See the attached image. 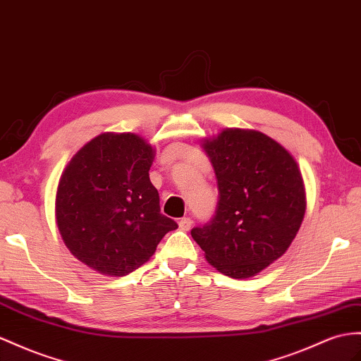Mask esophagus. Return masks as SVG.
<instances>
[{
	"label": "esophagus",
	"instance_id": "1",
	"mask_svg": "<svg viewBox=\"0 0 361 361\" xmlns=\"http://www.w3.org/2000/svg\"><path fill=\"white\" fill-rule=\"evenodd\" d=\"M178 227L181 230H184V232H188V230L192 227V219L190 218H181L178 221Z\"/></svg>",
	"mask_w": 361,
	"mask_h": 361
}]
</instances>
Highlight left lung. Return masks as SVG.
<instances>
[{
	"mask_svg": "<svg viewBox=\"0 0 361 361\" xmlns=\"http://www.w3.org/2000/svg\"><path fill=\"white\" fill-rule=\"evenodd\" d=\"M214 166L219 202L210 224L192 238L210 265L247 279L288 250L307 209L298 163L271 137L255 129L226 128L201 142Z\"/></svg>",
	"mask_w": 361,
	"mask_h": 361,
	"instance_id": "obj_1",
	"label": "left lung"
}]
</instances>
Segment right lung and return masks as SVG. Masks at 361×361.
<instances>
[{
  "label": "right lung",
  "instance_id": "1",
  "mask_svg": "<svg viewBox=\"0 0 361 361\" xmlns=\"http://www.w3.org/2000/svg\"><path fill=\"white\" fill-rule=\"evenodd\" d=\"M155 149L133 133H104L71 157L58 183L54 218L70 253L105 276L151 259L178 226L160 214L149 180Z\"/></svg>",
  "mask_w": 361,
  "mask_h": 361
}]
</instances>
